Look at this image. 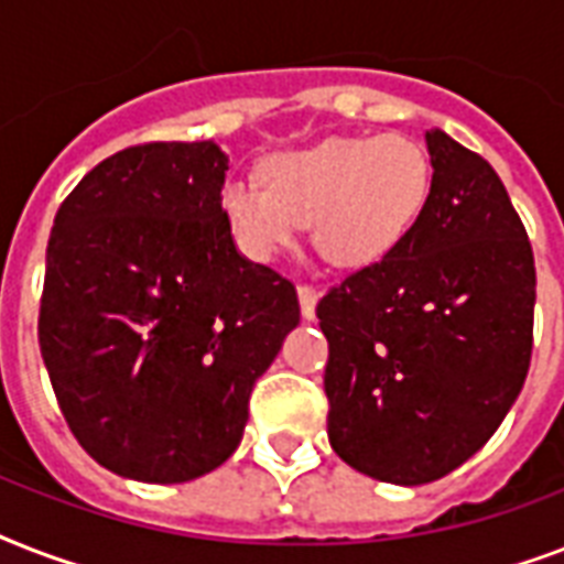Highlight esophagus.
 I'll return each mask as SVG.
<instances>
[{
  "instance_id": "obj_1",
  "label": "esophagus",
  "mask_w": 564,
  "mask_h": 564,
  "mask_svg": "<svg viewBox=\"0 0 564 564\" xmlns=\"http://www.w3.org/2000/svg\"><path fill=\"white\" fill-rule=\"evenodd\" d=\"M299 304H301V316L304 318L316 316V304H318L316 286H310V283H299Z\"/></svg>"
}]
</instances>
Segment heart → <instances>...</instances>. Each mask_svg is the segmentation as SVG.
<instances>
[{"mask_svg":"<svg viewBox=\"0 0 564 564\" xmlns=\"http://www.w3.org/2000/svg\"><path fill=\"white\" fill-rule=\"evenodd\" d=\"M260 181L221 187V213L251 260H272L313 219L327 260L369 265L401 246L427 207L433 166L419 140L398 131L327 137L260 163Z\"/></svg>","mask_w":564,"mask_h":564,"instance_id":"1","label":"heart"}]
</instances>
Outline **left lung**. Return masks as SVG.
<instances>
[{
	"mask_svg": "<svg viewBox=\"0 0 564 564\" xmlns=\"http://www.w3.org/2000/svg\"><path fill=\"white\" fill-rule=\"evenodd\" d=\"M430 198L401 246L318 301L330 447L398 486L445 477L507 419L533 354L535 263L498 172L424 134Z\"/></svg>",
	"mask_w": 564,
	"mask_h": 564,
	"instance_id": "obj_1",
	"label": "left lung"
}]
</instances>
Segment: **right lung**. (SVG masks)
Instances as JSON below:
<instances>
[{
    "instance_id": "right-lung-1",
    "label": "right lung",
    "mask_w": 564,
    "mask_h": 564,
    "mask_svg": "<svg viewBox=\"0 0 564 564\" xmlns=\"http://www.w3.org/2000/svg\"><path fill=\"white\" fill-rule=\"evenodd\" d=\"M213 140L93 166L48 234L37 339L78 445L119 477L187 482L237 451L299 295L239 254Z\"/></svg>"
}]
</instances>
